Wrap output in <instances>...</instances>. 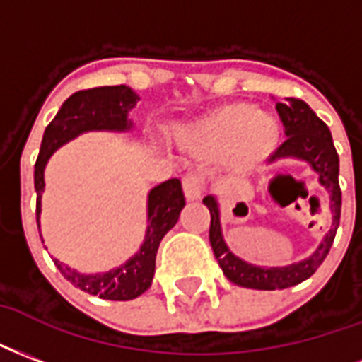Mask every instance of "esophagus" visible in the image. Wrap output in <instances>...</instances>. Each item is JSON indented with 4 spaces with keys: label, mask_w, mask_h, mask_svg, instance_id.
<instances>
[{
    "label": "esophagus",
    "mask_w": 362,
    "mask_h": 362,
    "mask_svg": "<svg viewBox=\"0 0 362 362\" xmlns=\"http://www.w3.org/2000/svg\"><path fill=\"white\" fill-rule=\"evenodd\" d=\"M202 189H204V175H202L200 171H189V173H185L183 191L187 199L189 200L200 199Z\"/></svg>",
    "instance_id": "obj_1"
}]
</instances>
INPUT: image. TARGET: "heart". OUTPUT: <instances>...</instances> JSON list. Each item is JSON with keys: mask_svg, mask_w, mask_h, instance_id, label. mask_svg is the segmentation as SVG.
<instances>
[{"mask_svg": "<svg viewBox=\"0 0 362 362\" xmlns=\"http://www.w3.org/2000/svg\"><path fill=\"white\" fill-rule=\"evenodd\" d=\"M192 134L210 152H229L237 165L250 168L276 148L279 123L272 113L255 112L249 104H228L199 121Z\"/></svg>", "mask_w": 362, "mask_h": 362, "instance_id": "1", "label": "heart"}]
</instances>
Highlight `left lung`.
Wrapping results in <instances>:
<instances>
[{"mask_svg":"<svg viewBox=\"0 0 362 362\" xmlns=\"http://www.w3.org/2000/svg\"><path fill=\"white\" fill-rule=\"evenodd\" d=\"M276 110L284 123L287 139L279 144L270 158L278 160L286 156H295L300 160H307L313 165V170L318 173L322 187L329 192V212L334 218L332 229L326 233L322 245L315 250V255L303 262L284 266V268H260V266L247 264L245 260L237 258L223 241L220 208L216 199L206 197L202 200L210 210V245L226 278L237 286L264 289V291L286 289L310 278L328 257L337 226H339V216H341V189H339V179H337L339 158H337L328 125L299 98H287L286 102H278Z\"/></svg>","mask_w":362,"mask_h":362,"instance_id":"1","label":"left lung"}]
</instances>
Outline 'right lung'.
Instances as JSON below:
<instances>
[{"label": "right lung", "instance_id": "obj_1", "mask_svg": "<svg viewBox=\"0 0 362 362\" xmlns=\"http://www.w3.org/2000/svg\"><path fill=\"white\" fill-rule=\"evenodd\" d=\"M139 102V96L125 84L117 86H98L75 92L63 102L52 123L44 131L40 144V154L34 163V187L38 192L36 199V221L40 229V199L44 192V168L55 148H59L76 134L92 129L107 131H125L131 129L127 113ZM185 206V194L179 179H170L154 187L148 194V228L142 243L141 252L134 255L127 264L117 270L84 276L69 266L62 264L57 258L54 262L63 278L90 295H100V299L129 300L146 291L152 284L156 270V252L163 235L179 220V214Z\"/></svg>", "mask_w": 362, "mask_h": 362}]
</instances>
